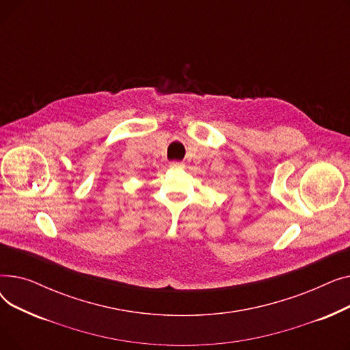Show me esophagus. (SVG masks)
<instances>
[{"mask_svg": "<svg viewBox=\"0 0 350 350\" xmlns=\"http://www.w3.org/2000/svg\"><path fill=\"white\" fill-rule=\"evenodd\" d=\"M170 167L172 169H183V167H185V163H183V161H172Z\"/></svg>", "mask_w": 350, "mask_h": 350, "instance_id": "34e87169", "label": "esophagus"}]
</instances>
